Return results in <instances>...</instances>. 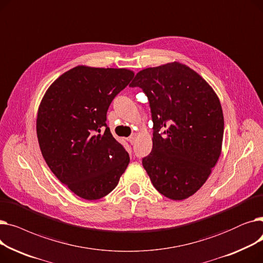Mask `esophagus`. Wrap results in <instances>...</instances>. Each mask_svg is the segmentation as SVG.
Masks as SVG:
<instances>
[{"label":"esophagus","mask_w":263,"mask_h":263,"mask_svg":"<svg viewBox=\"0 0 263 263\" xmlns=\"http://www.w3.org/2000/svg\"><path fill=\"white\" fill-rule=\"evenodd\" d=\"M135 140H136V135H135V134L131 135V136L129 137V139H128V141H129L130 144H132V145L135 143Z\"/></svg>","instance_id":"esophagus-1"}]
</instances>
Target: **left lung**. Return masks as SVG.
Masks as SVG:
<instances>
[{"instance_id":"1","label":"left lung","mask_w":263,"mask_h":263,"mask_svg":"<svg viewBox=\"0 0 263 263\" xmlns=\"http://www.w3.org/2000/svg\"><path fill=\"white\" fill-rule=\"evenodd\" d=\"M130 86L144 90L151 108L153 151L143 159L151 182L170 199L189 198L206 181L222 153L224 115L217 95L179 62L143 69Z\"/></svg>"}]
</instances>
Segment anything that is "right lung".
Segmentation results:
<instances>
[{"label":"right lung","instance_id":"obj_1","mask_svg":"<svg viewBox=\"0 0 263 263\" xmlns=\"http://www.w3.org/2000/svg\"><path fill=\"white\" fill-rule=\"evenodd\" d=\"M133 77L126 68L81 65L55 80L41 99L36 119L41 154L59 180L83 199L106 196L130 162L105 121L110 102Z\"/></svg>","mask_w":263,"mask_h":263}]
</instances>
